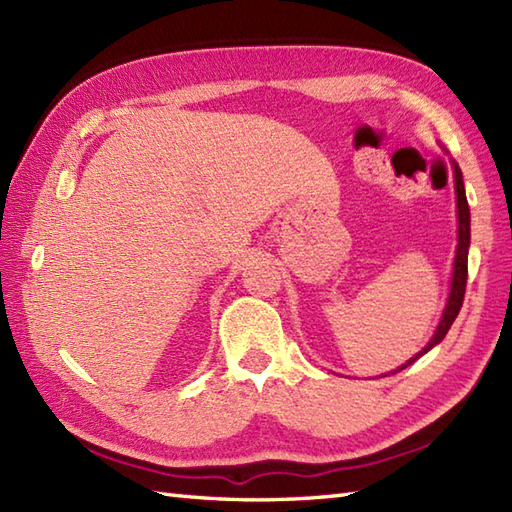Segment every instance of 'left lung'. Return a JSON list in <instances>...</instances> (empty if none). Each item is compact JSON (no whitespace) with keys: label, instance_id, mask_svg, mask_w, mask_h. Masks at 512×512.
I'll list each match as a JSON object with an SVG mask.
<instances>
[{"label":"left lung","instance_id":"1","mask_svg":"<svg viewBox=\"0 0 512 512\" xmlns=\"http://www.w3.org/2000/svg\"><path fill=\"white\" fill-rule=\"evenodd\" d=\"M455 173V195H458V217H460V226H458V253H455V266H453V281H451V295L447 310L442 314V321L438 325L433 339L427 343V347L420 354L411 358L407 365H411L416 358H420L424 352H429L433 345H438L444 336H447L449 328L453 325L455 317L460 314L462 301H464V292H466V277H469V244H471V213H469V202H466V193H464V180H462V171L458 165H453ZM402 365V367H407ZM400 367V369H402Z\"/></svg>","mask_w":512,"mask_h":512}]
</instances>
